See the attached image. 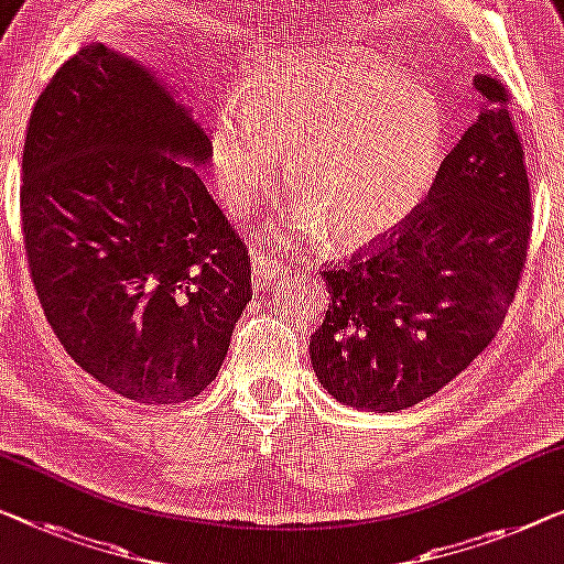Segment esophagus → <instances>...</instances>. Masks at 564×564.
Here are the masks:
<instances>
[{
	"label": "esophagus",
	"instance_id": "obj_1",
	"mask_svg": "<svg viewBox=\"0 0 564 564\" xmlns=\"http://www.w3.org/2000/svg\"><path fill=\"white\" fill-rule=\"evenodd\" d=\"M253 279L256 281H275L281 279V275L285 273V263L283 258H279L275 253H271V250H260V248H253Z\"/></svg>",
	"mask_w": 564,
	"mask_h": 564
}]
</instances>
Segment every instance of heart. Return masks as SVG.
<instances>
[{
  "mask_svg": "<svg viewBox=\"0 0 564 564\" xmlns=\"http://www.w3.org/2000/svg\"><path fill=\"white\" fill-rule=\"evenodd\" d=\"M207 141L232 207L273 197L291 154L301 225L336 250H362L423 207L443 166L445 121L431 90L341 47L250 75L240 108L213 113Z\"/></svg>",
  "mask_w": 564,
  "mask_h": 564,
  "instance_id": "b5f03b06",
  "label": "heart"
}]
</instances>
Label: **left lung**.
<instances>
[{"label":"left lung","instance_id":"8db88e82","mask_svg":"<svg viewBox=\"0 0 564 564\" xmlns=\"http://www.w3.org/2000/svg\"><path fill=\"white\" fill-rule=\"evenodd\" d=\"M478 119L423 207L347 265H324L329 308L311 334L318 382L344 405L398 413L489 347L522 275L532 202L524 149L497 78L476 75Z\"/></svg>","mask_w":564,"mask_h":564}]
</instances>
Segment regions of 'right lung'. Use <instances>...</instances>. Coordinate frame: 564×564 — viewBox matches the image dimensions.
<instances>
[{
  "mask_svg": "<svg viewBox=\"0 0 564 564\" xmlns=\"http://www.w3.org/2000/svg\"><path fill=\"white\" fill-rule=\"evenodd\" d=\"M207 159L187 108L104 42L65 61L30 116L20 209L42 311L90 377L147 405L215 380L253 296Z\"/></svg>",
  "mask_w": 564,
  "mask_h": 564,
  "instance_id": "obj_1",
  "label": "right lung"
}]
</instances>
